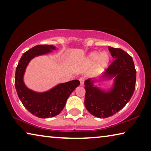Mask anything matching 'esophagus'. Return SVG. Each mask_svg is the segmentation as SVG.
I'll return each mask as SVG.
<instances>
[{"instance_id":"34e87169","label":"esophagus","mask_w":151,"mask_h":151,"mask_svg":"<svg viewBox=\"0 0 151 151\" xmlns=\"http://www.w3.org/2000/svg\"><path fill=\"white\" fill-rule=\"evenodd\" d=\"M79 81H80V85L83 86L84 83H85V78H84L83 77H81L79 78Z\"/></svg>"}]
</instances>
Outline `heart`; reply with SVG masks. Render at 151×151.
<instances>
[{"label":"heart","mask_w":151,"mask_h":151,"mask_svg":"<svg viewBox=\"0 0 151 151\" xmlns=\"http://www.w3.org/2000/svg\"><path fill=\"white\" fill-rule=\"evenodd\" d=\"M86 60L88 63L93 64L96 61V70L97 72H103L109 66L111 57L107 52H103L99 53L98 52H92L88 55Z\"/></svg>","instance_id":"b5f03b06"}]
</instances>
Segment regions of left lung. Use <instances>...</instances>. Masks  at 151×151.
I'll return each mask as SVG.
<instances>
[{
  "label": "left lung",
  "mask_w": 151,
  "mask_h": 151,
  "mask_svg": "<svg viewBox=\"0 0 151 151\" xmlns=\"http://www.w3.org/2000/svg\"><path fill=\"white\" fill-rule=\"evenodd\" d=\"M114 61L103 75L85 82V105L93 116L104 119L114 115L126 105L134 93L136 70L132 58L121 48L109 47ZM113 80L110 88L99 86Z\"/></svg>",
  "instance_id": "obj_1"
}]
</instances>
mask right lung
Wrapping results in <instances>:
<instances>
[{
	"label": "right lung",
	"instance_id": "1",
	"mask_svg": "<svg viewBox=\"0 0 151 151\" xmlns=\"http://www.w3.org/2000/svg\"><path fill=\"white\" fill-rule=\"evenodd\" d=\"M56 49L57 47L53 45L35 46L22 55L16 68L15 88L19 98L27 110L39 118L47 119L58 115L65 107L68 96L80 85L79 81L73 80L58 84L45 92H36L25 85L24 76L30 60Z\"/></svg>",
	"mask_w": 151,
	"mask_h": 151
}]
</instances>
